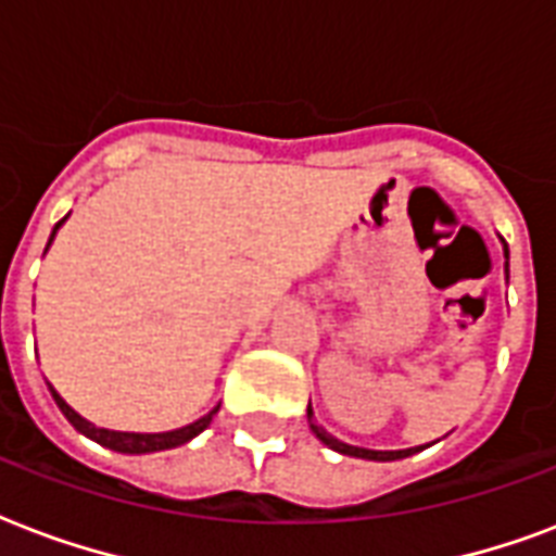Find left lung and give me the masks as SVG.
Segmentation results:
<instances>
[{"label":"left lung","mask_w":556,"mask_h":556,"mask_svg":"<svg viewBox=\"0 0 556 556\" xmlns=\"http://www.w3.org/2000/svg\"><path fill=\"white\" fill-rule=\"evenodd\" d=\"M505 257H507V247H505ZM307 417H309V429L316 432L318 441H325L330 450H337V453H342V455L368 458V462H397V458H408V455H415V453H420V450H424V446H420V450L415 446V450H394V453H380V450H363V446H351V443L337 441L333 434L327 432L325 426H318L316 420H313V408H307Z\"/></svg>","instance_id":"8db88e82"}]
</instances>
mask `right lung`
<instances>
[{"instance_id": "add662e5", "label": "right lung", "mask_w": 556, "mask_h": 556, "mask_svg": "<svg viewBox=\"0 0 556 556\" xmlns=\"http://www.w3.org/2000/svg\"><path fill=\"white\" fill-rule=\"evenodd\" d=\"M66 219V217H63ZM60 219V223H63ZM60 223L54 226V231L60 229ZM54 231H51V238H54ZM49 238V243H51ZM49 249V247H46ZM51 389V386H49ZM51 397H54V403L60 406V412L66 415V420L72 426H75L77 432H84L86 438H92V441L103 443V446H110V450H115V453H130V455H141V453H159V450H174V446H182V443H188L191 438H197V434L205 429V426L211 424V417L217 415V408L214 412H208L205 417H200L197 424L191 426H182V429H174V432H156V434H139V432H110V429H98V426H92L89 420H84V417L77 415L75 408L68 406L66 400L60 397L58 391L51 389Z\"/></svg>"}]
</instances>
